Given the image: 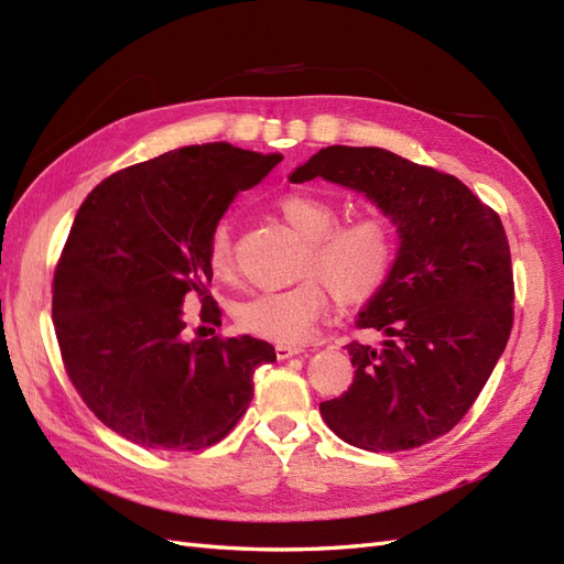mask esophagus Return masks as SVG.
<instances>
[{
  "label": "esophagus",
  "instance_id": "obj_1",
  "mask_svg": "<svg viewBox=\"0 0 564 564\" xmlns=\"http://www.w3.org/2000/svg\"><path fill=\"white\" fill-rule=\"evenodd\" d=\"M304 351V347H290V345H278L274 347V354H278V359H292V356H299Z\"/></svg>",
  "mask_w": 564,
  "mask_h": 564
}]
</instances>
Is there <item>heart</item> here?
Instances as JSON below:
<instances>
[{
	"instance_id": "b5f03b06",
	"label": "heart",
	"mask_w": 564,
	"mask_h": 564,
	"mask_svg": "<svg viewBox=\"0 0 564 564\" xmlns=\"http://www.w3.org/2000/svg\"><path fill=\"white\" fill-rule=\"evenodd\" d=\"M278 213L304 239L296 274L304 278L282 292H260L241 301L235 321L243 329L280 345H301L329 306L327 290L347 306L364 304L388 284L397 260V239L380 215L366 213L337 223L339 210L323 196L286 194ZM205 260L213 278L231 282L237 278L235 243L227 223L210 231Z\"/></svg>"
}]
</instances>
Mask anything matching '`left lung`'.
<instances>
[{
  "label": "left lung",
  "instance_id": "left-lung-1",
  "mask_svg": "<svg viewBox=\"0 0 564 564\" xmlns=\"http://www.w3.org/2000/svg\"><path fill=\"white\" fill-rule=\"evenodd\" d=\"M323 176L378 203L400 229L388 284L356 327L386 333L373 349L349 341L351 388L321 404L341 441L368 452L414 449L449 433L484 390L514 323L510 243L500 215L457 176L386 148L329 145L290 176Z\"/></svg>",
  "mask_w": 564,
  "mask_h": 564
}]
</instances>
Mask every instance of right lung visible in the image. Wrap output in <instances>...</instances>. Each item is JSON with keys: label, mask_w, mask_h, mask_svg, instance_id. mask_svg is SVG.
I'll use <instances>...</instances> for the list:
<instances>
[{"label": "right lung", "mask_w": 564, "mask_h": 564, "mask_svg": "<svg viewBox=\"0 0 564 564\" xmlns=\"http://www.w3.org/2000/svg\"><path fill=\"white\" fill-rule=\"evenodd\" d=\"M282 155L229 143L188 145L131 164L90 191L52 280V321L80 400L127 441L196 452L249 409L253 373L272 364L256 337L184 341V301L217 325L205 260L210 231L239 191Z\"/></svg>", "instance_id": "add662e5"}]
</instances>
